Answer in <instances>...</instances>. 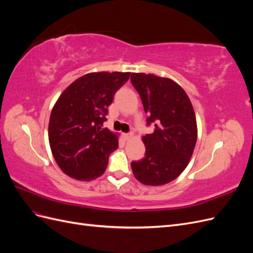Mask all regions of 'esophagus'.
I'll return each mask as SVG.
<instances>
[{
	"instance_id": "obj_1",
	"label": "esophagus",
	"mask_w": 253,
	"mask_h": 253,
	"mask_svg": "<svg viewBox=\"0 0 253 253\" xmlns=\"http://www.w3.org/2000/svg\"><path fill=\"white\" fill-rule=\"evenodd\" d=\"M122 136H124V138H125L126 140H128V139H131V138H132V137H133V134H132V133H125V134L122 135Z\"/></svg>"
}]
</instances>
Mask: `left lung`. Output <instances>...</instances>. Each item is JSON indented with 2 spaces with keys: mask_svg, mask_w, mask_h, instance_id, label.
<instances>
[{
  "mask_svg": "<svg viewBox=\"0 0 253 253\" xmlns=\"http://www.w3.org/2000/svg\"><path fill=\"white\" fill-rule=\"evenodd\" d=\"M131 82L148 114L147 125L155 126L154 132L142 137L145 156L132 162V170L143 185H165L178 177L193 154L197 139L193 106L171 79L133 73Z\"/></svg>",
  "mask_w": 253,
  "mask_h": 253,
  "instance_id": "left-lung-1",
  "label": "left lung"
}]
</instances>
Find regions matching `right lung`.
Instances as JSON below:
<instances>
[{
	"mask_svg": "<svg viewBox=\"0 0 253 253\" xmlns=\"http://www.w3.org/2000/svg\"><path fill=\"white\" fill-rule=\"evenodd\" d=\"M131 73H89L75 80L53 105L48 139L56 163L78 180L101 176L118 148L117 135L101 128L114 95Z\"/></svg>",
	"mask_w": 253,
	"mask_h": 253,
	"instance_id": "obj_1",
	"label": "right lung"
}]
</instances>
